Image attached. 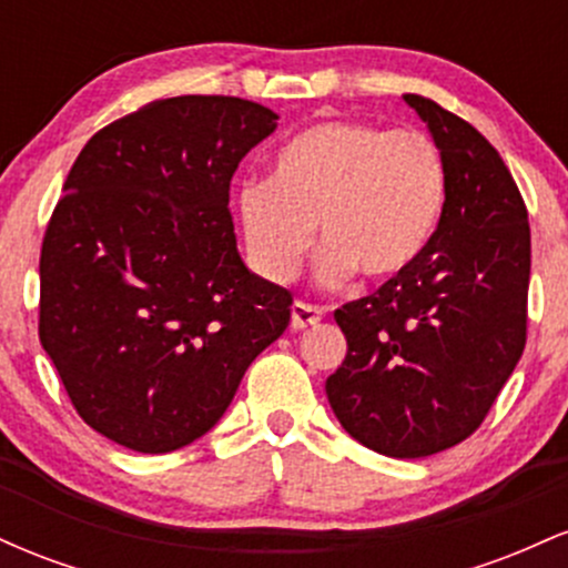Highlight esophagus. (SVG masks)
<instances>
[{
  "label": "esophagus",
  "mask_w": 568,
  "mask_h": 568,
  "mask_svg": "<svg viewBox=\"0 0 568 568\" xmlns=\"http://www.w3.org/2000/svg\"><path fill=\"white\" fill-rule=\"evenodd\" d=\"M323 321V310L315 304H306V302H296L291 306V328L293 331H304L310 325L321 323Z\"/></svg>",
  "instance_id": "obj_1"
}]
</instances>
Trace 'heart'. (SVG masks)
Returning <instances> with one entry per match:
<instances>
[{
	"instance_id": "b5f03b06",
	"label": "heart",
	"mask_w": 568,
	"mask_h": 568,
	"mask_svg": "<svg viewBox=\"0 0 568 568\" xmlns=\"http://www.w3.org/2000/svg\"><path fill=\"white\" fill-rule=\"evenodd\" d=\"M446 197V158L427 133L321 120L277 149L270 179L240 186L237 219L253 270L272 283L296 277L315 224L325 285L387 283L427 251Z\"/></svg>"
}]
</instances>
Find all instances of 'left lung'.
<instances>
[{"instance_id":"obj_1","label":"left lung","mask_w":568,"mask_h":568,"mask_svg":"<svg viewBox=\"0 0 568 568\" xmlns=\"http://www.w3.org/2000/svg\"><path fill=\"white\" fill-rule=\"evenodd\" d=\"M406 103L446 158V211L403 275L334 312L347 357L325 393L352 438L419 459L470 438L524 355L531 230L497 149L429 98Z\"/></svg>"}]
</instances>
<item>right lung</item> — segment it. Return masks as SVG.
<instances>
[{
	"mask_svg": "<svg viewBox=\"0 0 568 568\" xmlns=\"http://www.w3.org/2000/svg\"><path fill=\"white\" fill-rule=\"evenodd\" d=\"M277 114L179 95L84 143L39 253V342L71 406L141 454L197 440L291 323L293 296L240 262L230 184Z\"/></svg>",
	"mask_w": 568,
	"mask_h": 568,
	"instance_id": "obj_1",
	"label": "right lung"
}]
</instances>
